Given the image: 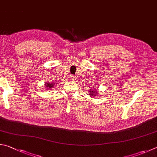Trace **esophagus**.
Masks as SVG:
<instances>
[{"instance_id": "1", "label": "esophagus", "mask_w": 157, "mask_h": 157, "mask_svg": "<svg viewBox=\"0 0 157 157\" xmlns=\"http://www.w3.org/2000/svg\"><path fill=\"white\" fill-rule=\"evenodd\" d=\"M70 79H71V80H73V79H75V77L74 75H70Z\"/></svg>"}]
</instances>
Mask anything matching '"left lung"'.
<instances>
[{
  "label": "left lung",
  "instance_id": "left-lung-1",
  "mask_svg": "<svg viewBox=\"0 0 157 157\" xmlns=\"http://www.w3.org/2000/svg\"><path fill=\"white\" fill-rule=\"evenodd\" d=\"M96 93H97V90H92L91 91H90V95L95 96Z\"/></svg>",
  "mask_w": 157,
  "mask_h": 157
}]
</instances>
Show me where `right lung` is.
I'll list each match as a JSON object with an SVG mask.
<instances>
[{
    "label": "right lung",
    "instance_id": "add662e5",
    "mask_svg": "<svg viewBox=\"0 0 157 157\" xmlns=\"http://www.w3.org/2000/svg\"><path fill=\"white\" fill-rule=\"evenodd\" d=\"M53 84L54 83H46V87H47V88H52L53 87Z\"/></svg>",
    "mask_w": 157,
    "mask_h": 157
}]
</instances>
